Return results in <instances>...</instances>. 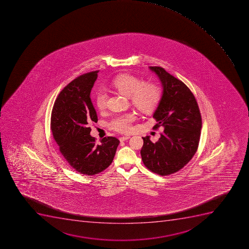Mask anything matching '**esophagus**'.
<instances>
[{"mask_svg": "<svg viewBox=\"0 0 249 249\" xmlns=\"http://www.w3.org/2000/svg\"><path fill=\"white\" fill-rule=\"evenodd\" d=\"M129 138V136H121V137H120V141H127V140H128Z\"/></svg>", "mask_w": 249, "mask_h": 249, "instance_id": "obj_1", "label": "esophagus"}]
</instances>
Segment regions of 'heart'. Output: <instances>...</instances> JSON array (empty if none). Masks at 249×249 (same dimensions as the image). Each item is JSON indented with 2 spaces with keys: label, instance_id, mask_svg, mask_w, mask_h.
Returning a JSON list of instances; mask_svg holds the SVG:
<instances>
[{
  "label": "heart",
  "instance_id": "b5f03b06",
  "mask_svg": "<svg viewBox=\"0 0 249 249\" xmlns=\"http://www.w3.org/2000/svg\"><path fill=\"white\" fill-rule=\"evenodd\" d=\"M113 87L120 93L130 97L132 104L142 113H149L156 108L162 95V91L158 85L152 82H143L140 78L129 74L118 76L113 81ZM95 104L98 110L103 111L107 104V93L104 89L97 91L95 95ZM136 117L132 113L117 115L109 122V126L119 132H129L132 122Z\"/></svg>",
  "mask_w": 249,
  "mask_h": 249
}]
</instances>
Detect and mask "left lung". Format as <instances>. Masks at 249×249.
<instances>
[{"instance_id": "1", "label": "left lung", "mask_w": 249, "mask_h": 249, "mask_svg": "<svg viewBox=\"0 0 249 249\" xmlns=\"http://www.w3.org/2000/svg\"><path fill=\"white\" fill-rule=\"evenodd\" d=\"M149 69L158 76L162 86V97L153 114L157 121L154 128L162 126L164 130L156 143L150 141V136L142 137L141 157L148 170L165 176L185 167L197 152L201 113L195 96L182 81L162 67Z\"/></svg>"}]
</instances>
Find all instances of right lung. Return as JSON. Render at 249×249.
Masks as SVG:
<instances>
[{"label":"right lung","instance_id":"1","mask_svg":"<svg viewBox=\"0 0 249 249\" xmlns=\"http://www.w3.org/2000/svg\"><path fill=\"white\" fill-rule=\"evenodd\" d=\"M98 71L82 74L70 82L57 97L52 108L51 129L66 162L78 173L93 175L113 162L118 139L107 136L95 143L89 124L97 123L90 92Z\"/></svg>","mask_w":249,"mask_h":249}]
</instances>
